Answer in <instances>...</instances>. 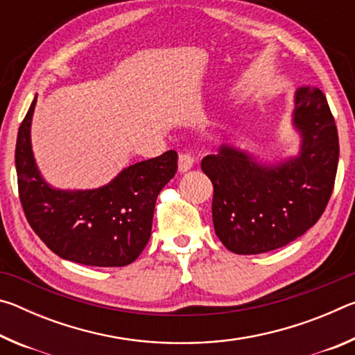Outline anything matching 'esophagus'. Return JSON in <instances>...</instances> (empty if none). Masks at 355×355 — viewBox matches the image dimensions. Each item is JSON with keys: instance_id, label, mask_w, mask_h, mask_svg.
Masks as SVG:
<instances>
[{"instance_id": "esophagus-1", "label": "esophagus", "mask_w": 355, "mask_h": 355, "mask_svg": "<svg viewBox=\"0 0 355 355\" xmlns=\"http://www.w3.org/2000/svg\"><path fill=\"white\" fill-rule=\"evenodd\" d=\"M194 166V156H192L189 152H183L178 156V172H188L192 169Z\"/></svg>"}]
</instances>
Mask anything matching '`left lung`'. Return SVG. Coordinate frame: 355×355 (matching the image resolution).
Returning <instances> with one entry per match:
<instances>
[{"label": "left lung", "instance_id": "obj_1", "mask_svg": "<svg viewBox=\"0 0 355 355\" xmlns=\"http://www.w3.org/2000/svg\"><path fill=\"white\" fill-rule=\"evenodd\" d=\"M294 105L293 123L302 139L296 158L268 166L222 146L202 159L214 188V232L233 254L284 248L316 224L332 196L340 146L326 95L302 86Z\"/></svg>", "mask_w": 355, "mask_h": 355}]
</instances>
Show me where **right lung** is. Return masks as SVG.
<instances>
[{
  "mask_svg": "<svg viewBox=\"0 0 355 355\" xmlns=\"http://www.w3.org/2000/svg\"><path fill=\"white\" fill-rule=\"evenodd\" d=\"M33 100L19 128L15 167L26 219L64 260L98 268L133 263L152 235L156 197L177 172L173 150L127 167L103 188L61 191L44 182L31 148Z\"/></svg>",
  "mask_w": 355,
  "mask_h": 355,
  "instance_id": "add662e5",
  "label": "right lung"
}]
</instances>
